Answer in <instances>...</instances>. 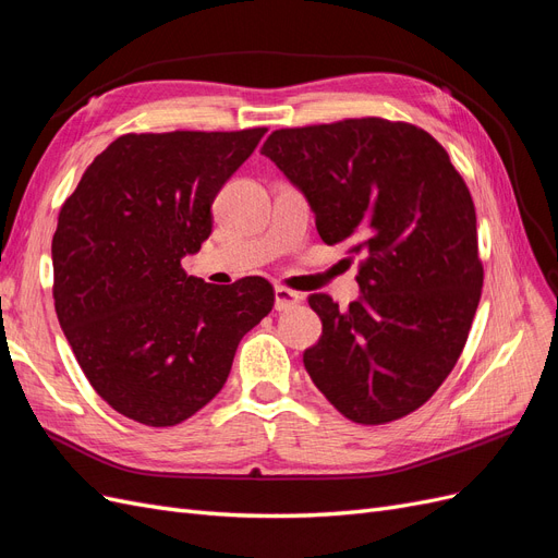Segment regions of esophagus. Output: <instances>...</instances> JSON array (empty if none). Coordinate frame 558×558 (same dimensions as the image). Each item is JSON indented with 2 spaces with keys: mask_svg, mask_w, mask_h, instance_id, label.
Instances as JSON below:
<instances>
[{
  "mask_svg": "<svg viewBox=\"0 0 558 558\" xmlns=\"http://www.w3.org/2000/svg\"><path fill=\"white\" fill-rule=\"evenodd\" d=\"M300 302H302V293L291 291V288H286V286H277L275 288V310L277 312L291 310V306H295Z\"/></svg>",
  "mask_w": 558,
  "mask_h": 558,
  "instance_id": "34e87169",
  "label": "esophagus"
}]
</instances>
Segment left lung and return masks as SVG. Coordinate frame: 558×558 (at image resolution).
<instances>
[{
  "mask_svg": "<svg viewBox=\"0 0 558 558\" xmlns=\"http://www.w3.org/2000/svg\"><path fill=\"white\" fill-rule=\"evenodd\" d=\"M260 155L310 201L325 244L362 254L349 310L310 295L323 335L304 369L357 425L413 413L462 355L483 291L466 182L427 131L380 118L279 129Z\"/></svg>",
  "mask_w": 558,
  "mask_h": 558,
  "instance_id": "obj_1",
  "label": "left lung"
}]
</instances>
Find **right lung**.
Wrapping results in <instances>:
<instances>
[{
    "label": "right lung",
    "mask_w": 558,
    "mask_h": 558,
    "mask_svg": "<svg viewBox=\"0 0 558 558\" xmlns=\"http://www.w3.org/2000/svg\"><path fill=\"white\" fill-rule=\"evenodd\" d=\"M265 126L126 133L64 201L52 238L54 312L92 388L147 427L213 401L240 339L272 312L260 277H186L182 258L213 233V207Z\"/></svg>",
    "instance_id": "right-lung-1"
}]
</instances>
